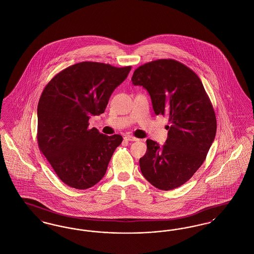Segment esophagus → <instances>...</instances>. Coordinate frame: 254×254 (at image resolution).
Here are the masks:
<instances>
[{"mask_svg":"<svg viewBox=\"0 0 254 254\" xmlns=\"http://www.w3.org/2000/svg\"><path fill=\"white\" fill-rule=\"evenodd\" d=\"M125 140H127V141H129V142H135V141H139V139L138 138H136V137H133L131 135H127L126 137H125Z\"/></svg>","mask_w":254,"mask_h":254,"instance_id":"34e87169","label":"esophagus"}]
</instances>
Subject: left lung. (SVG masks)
<instances>
[{
    "label": "left lung",
    "mask_w": 254,
    "mask_h": 254,
    "mask_svg": "<svg viewBox=\"0 0 254 254\" xmlns=\"http://www.w3.org/2000/svg\"><path fill=\"white\" fill-rule=\"evenodd\" d=\"M149 93L156 115H168L166 144L146 140L140 159L145 179L162 190L189 181L204 163L216 134V117L199 77L178 61L160 59L139 66L131 78Z\"/></svg>",
    "instance_id": "left-lung-1"
}]
</instances>
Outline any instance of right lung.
<instances>
[{"mask_svg":"<svg viewBox=\"0 0 254 254\" xmlns=\"http://www.w3.org/2000/svg\"><path fill=\"white\" fill-rule=\"evenodd\" d=\"M131 66L82 62L55 75L40 97L37 140L63 183L77 190L96 185L123 137L88 128L91 115L105 112L114 89Z\"/></svg>","mask_w":254,"mask_h":254,"instance_id":"right-lung-1","label":"right lung"}]
</instances>
